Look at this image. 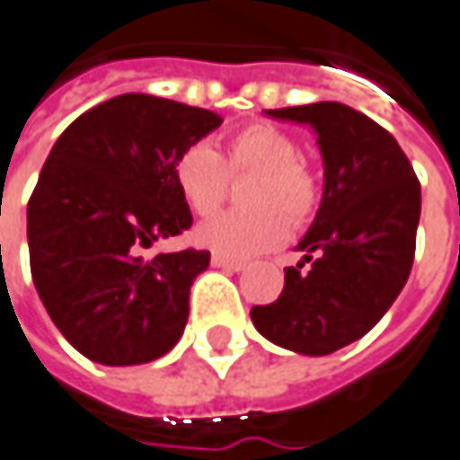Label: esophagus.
Instances as JSON below:
<instances>
[{"instance_id": "34e87169", "label": "esophagus", "mask_w": 460, "mask_h": 460, "mask_svg": "<svg viewBox=\"0 0 460 460\" xmlns=\"http://www.w3.org/2000/svg\"><path fill=\"white\" fill-rule=\"evenodd\" d=\"M212 266L215 268H223V270H245V263L243 261H230V258H225L220 252H212Z\"/></svg>"}]
</instances>
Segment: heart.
<instances>
[{
	"label": "heart",
	"mask_w": 460,
	"mask_h": 460,
	"mask_svg": "<svg viewBox=\"0 0 460 460\" xmlns=\"http://www.w3.org/2000/svg\"><path fill=\"white\" fill-rule=\"evenodd\" d=\"M296 138L266 121L227 134L217 154L192 144L177 154L172 174L181 199L194 215L208 217L223 205L230 177H248L243 202L248 209L223 212L197 227V243L225 258H251L273 251L306 225L322 202V181L301 156Z\"/></svg>",
	"instance_id": "obj_1"
}]
</instances>
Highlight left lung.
<instances>
[{"label":"left lung","instance_id":"obj_1","mask_svg":"<svg viewBox=\"0 0 460 460\" xmlns=\"http://www.w3.org/2000/svg\"><path fill=\"white\" fill-rule=\"evenodd\" d=\"M268 116L311 123L323 156L319 215L286 268L283 291L252 306L273 344L322 357L362 339L408 283L420 220V181L390 131L334 101L270 108Z\"/></svg>","mask_w":460,"mask_h":460}]
</instances>
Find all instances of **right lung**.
<instances>
[{"label": "right lung", "mask_w": 460, "mask_h": 460, "mask_svg": "<svg viewBox=\"0 0 460 460\" xmlns=\"http://www.w3.org/2000/svg\"><path fill=\"white\" fill-rule=\"evenodd\" d=\"M220 123L208 108L126 93L55 141L27 202L30 270L55 326L98 365H144L180 341L209 252L141 248L192 227L172 166Z\"/></svg>", "instance_id": "obj_1"}]
</instances>
